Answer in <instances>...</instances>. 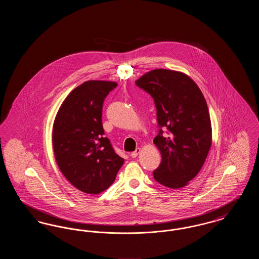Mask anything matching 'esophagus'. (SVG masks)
<instances>
[{
	"mask_svg": "<svg viewBox=\"0 0 259 259\" xmlns=\"http://www.w3.org/2000/svg\"><path fill=\"white\" fill-rule=\"evenodd\" d=\"M141 150H142V149H141V148H137V149H136L135 151H133V152H132V153H131V157H132V158H136V157H137V156H138V155H139V154H140V152H141Z\"/></svg>",
	"mask_w": 259,
	"mask_h": 259,
	"instance_id": "34e87169",
	"label": "esophagus"
}]
</instances>
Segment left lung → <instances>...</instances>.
Wrapping results in <instances>:
<instances>
[{"label":"left lung","mask_w":259,"mask_h":259,"mask_svg":"<svg viewBox=\"0 0 259 259\" xmlns=\"http://www.w3.org/2000/svg\"><path fill=\"white\" fill-rule=\"evenodd\" d=\"M136 84L151 95L159 127L168 134L153 140L162 161L153 172L154 180L178 189L188 185L202 169L211 147V124L207 102L200 88L187 74L155 69L143 74Z\"/></svg>","instance_id":"1"}]
</instances>
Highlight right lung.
Segmentation results:
<instances>
[{"mask_svg": "<svg viewBox=\"0 0 259 259\" xmlns=\"http://www.w3.org/2000/svg\"><path fill=\"white\" fill-rule=\"evenodd\" d=\"M114 81L87 80L63 101L52 128L56 163L78 190L99 194L115 180L124 159L104 137L102 109Z\"/></svg>", "mask_w": 259, "mask_h": 259, "instance_id": "right-lung-1", "label": "right lung"}]
</instances>
